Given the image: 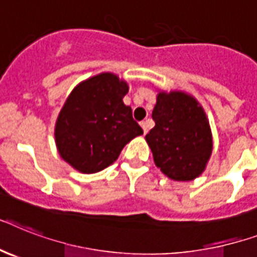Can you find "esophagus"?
<instances>
[{"label": "esophagus", "instance_id": "1", "mask_svg": "<svg viewBox=\"0 0 257 257\" xmlns=\"http://www.w3.org/2000/svg\"><path fill=\"white\" fill-rule=\"evenodd\" d=\"M140 125H141V128H143L144 135H147L148 133V121H141L140 122Z\"/></svg>", "mask_w": 257, "mask_h": 257}]
</instances>
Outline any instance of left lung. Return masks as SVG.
Masks as SVG:
<instances>
[{"instance_id": "left-lung-1", "label": "left lung", "mask_w": 257, "mask_h": 257, "mask_svg": "<svg viewBox=\"0 0 257 257\" xmlns=\"http://www.w3.org/2000/svg\"><path fill=\"white\" fill-rule=\"evenodd\" d=\"M152 117L156 125L145 140L156 166L173 181L201 176L211 157L212 133L199 101L183 91H158Z\"/></svg>"}]
</instances>
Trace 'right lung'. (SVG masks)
<instances>
[{"label": "right lung", "instance_id": "right-lung-1", "mask_svg": "<svg viewBox=\"0 0 257 257\" xmlns=\"http://www.w3.org/2000/svg\"><path fill=\"white\" fill-rule=\"evenodd\" d=\"M129 84L112 72L80 81L68 95L55 122L58 153L70 166L92 174L113 164L143 129L122 99Z\"/></svg>", "mask_w": 257, "mask_h": 257}]
</instances>
